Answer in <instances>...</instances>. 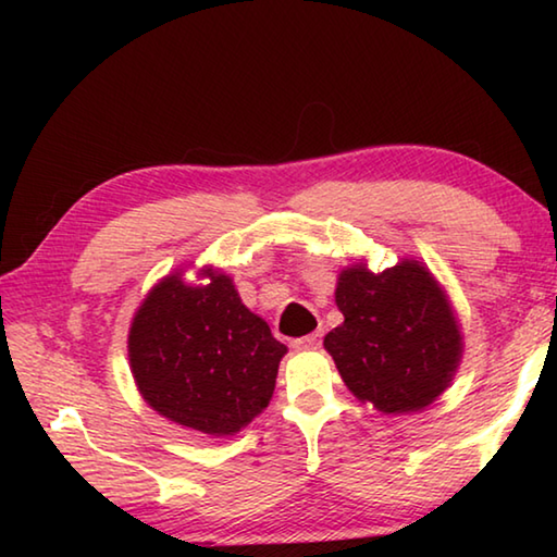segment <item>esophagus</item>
I'll use <instances>...</instances> for the list:
<instances>
[{
    "label": "esophagus",
    "instance_id": "34e87169",
    "mask_svg": "<svg viewBox=\"0 0 557 557\" xmlns=\"http://www.w3.org/2000/svg\"><path fill=\"white\" fill-rule=\"evenodd\" d=\"M319 344H322V332H314V334L295 338V348H319Z\"/></svg>",
    "mask_w": 557,
    "mask_h": 557
}]
</instances>
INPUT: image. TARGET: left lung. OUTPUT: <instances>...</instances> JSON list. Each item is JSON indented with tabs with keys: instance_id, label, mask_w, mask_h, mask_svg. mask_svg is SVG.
<instances>
[{
	"instance_id": "1",
	"label": "left lung",
	"mask_w": 557,
	"mask_h": 557,
	"mask_svg": "<svg viewBox=\"0 0 557 557\" xmlns=\"http://www.w3.org/2000/svg\"><path fill=\"white\" fill-rule=\"evenodd\" d=\"M336 307L344 324L324 336V348L358 400L385 414L418 412L451 383L461 332L445 289L418 260L342 270Z\"/></svg>"
}]
</instances>
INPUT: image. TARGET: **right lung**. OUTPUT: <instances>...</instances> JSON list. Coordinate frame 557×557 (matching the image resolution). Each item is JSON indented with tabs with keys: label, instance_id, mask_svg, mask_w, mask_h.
I'll list each match as a JSON object with an SVG mask.
<instances>
[{
	"label": "right lung",
	"instance_id": "add662e5",
	"mask_svg": "<svg viewBox=\"0 0 557 557\" xmlns=\"http://www.w3.org/2000/svg\"><path fill=\"white\" fill-rule=\"evenodd\" d=\"M206 285L178 272L149 289L127 351L149 408L213 437L240 432L268 408L287 346L240 301L233 280L206 268Z\"/></svg>",
	"mask_w": 557,
	"mask_h": 557
}]
</instances>
